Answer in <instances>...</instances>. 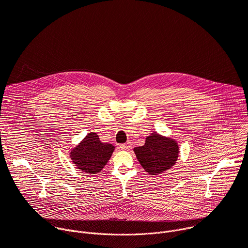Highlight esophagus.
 I'll use <instances>...</instances> for the list:
<instances>
[{
    "label": "esophagus",
    "mask_w": 248,
    "mask_h": 248,
    "mask_svg": "<svg viewBox=\"0 0 248 248\" xmlns=\"http://www.w3.org/2000/svg\"><path fill=\"white\" fill-rule=\"evenodd\" d=\"M120 148L122 150H129L131 148V143L130 142H126V143H124V144H121L120 145Z\"/></svg>",
    "instance_id": "esophagus-1"
}]
</instances>
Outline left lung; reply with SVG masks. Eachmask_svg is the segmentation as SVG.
<instances>
[{
  "mask_svg": "<svg viewBox=\"0 0 248 248\" xmlns=\"http://www.w3.org/2000/svg\"><path fill=\"white\" fill-rule=\"evenodd\" d=\"M133 151L145 171L156 175L175 165L180 155V146L175 139L153 132L145 138L143 146L135 147Z\"/></svg>",
  "mask_w": 248,
  "mask_h": 248,
  "instance_id": "8db88e82",
  "label": "left lung"
}]
</instances>
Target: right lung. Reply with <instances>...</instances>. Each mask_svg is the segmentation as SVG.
<instances>
[{"instance_id": "1", "label": "right lung", "mask_w": 248, "mask_h": 248, "mask_svg": "<svg viewBox=\"0 0 248 248\" xmlns=\"http://www.w3.org/2000/svg\"><path fill=\"white\" fill-rule=\"evenodd\" d=\"M114 150L113 144L102 142L97 133L92 131L70 150L69 157L80 170L96 174L109 162Z\"/></svg>"}]
</instances>
